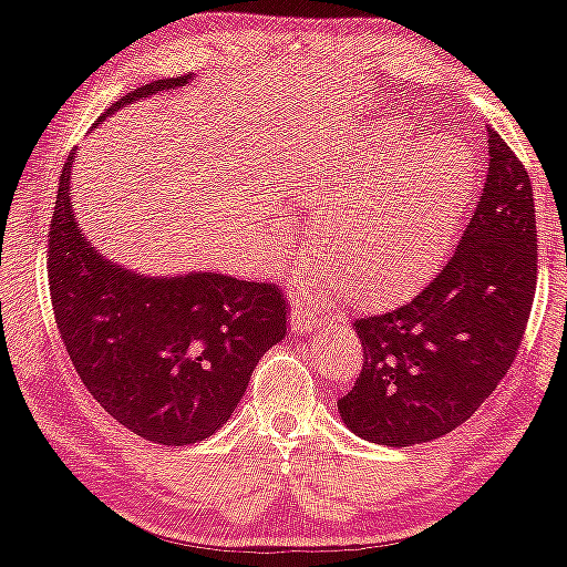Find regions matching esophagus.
<instances>
[{"label": "esophagus", "instance_id": "1", "mask_svg": "<svg viewBox=\"0 0 567 567\" xmlns=\"http://www.w3.org/2000/svg\"><path fill=\"white\" fill-rule=\"evenodd\" d=\"M289 327L293 334H307L315 330V327H322L319 317L311 311L303 301H293L291 303V315H289Z\"/></svg>", "mask_w": 567, "mask_h": 567}]
</instances>
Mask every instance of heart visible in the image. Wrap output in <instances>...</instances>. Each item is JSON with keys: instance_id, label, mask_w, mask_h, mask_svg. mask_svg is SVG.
<instances>
[{"instance_id": "obj_1", "label": "heart", "mask_w": 567, "mask_h": 567, "mask_svg": "<svg viewBox=\"0 0 567 567\" xmlns=\"http://www.w3.org/2000/svg\"><path fill=\"white\" fill-rule=\"evenodd\" d=\"M420 142L406 122H375L299 188L322 212L315 256L324 284L358 307H385L430 281L471 207V147L455 137Z\"/></svg>"}]
</instances>
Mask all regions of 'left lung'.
<instances>
[{
    "label": "left lung",
    "mask_w": 567,
    "mask_h": 567,
    "mask_svg": "<svg viewBox=\"0 0 567 567\" xmlns=\"http://www.w3.org/2000/svg\"><path fill=\"white\" fill-rule=\"evenodd\" d=\"M535 289L532 182L488 130L486 186L455 256L416 299L352 322L365 358L338 401L348 430L409 447L471 420L514 363Z\"/></svg>",
    "instance_id": "1"
}]
</instances>
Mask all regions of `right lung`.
<instances>
[{
  "instance_id": "right-lung-1",
  "label": "right lung",
  "mask_w": 567,
  "mask_h": 567,
  "mask_svg": "<svg viewBox=\"0 0 567 567\" xmlns=\"http://www.w3.org/2000/svg\"><path fill=\"white\" fill-rule=\"evenodd\" d=\"M192 79L135 89L96 125ZM73 161L76 151L61 171L48 243L51 301L71 363L104 412L143 440H207L233 416L258 360L286 338V299L274 284L219 270L147 276L114 264L73 215Z\"/></svg>"
}]
</instances>
